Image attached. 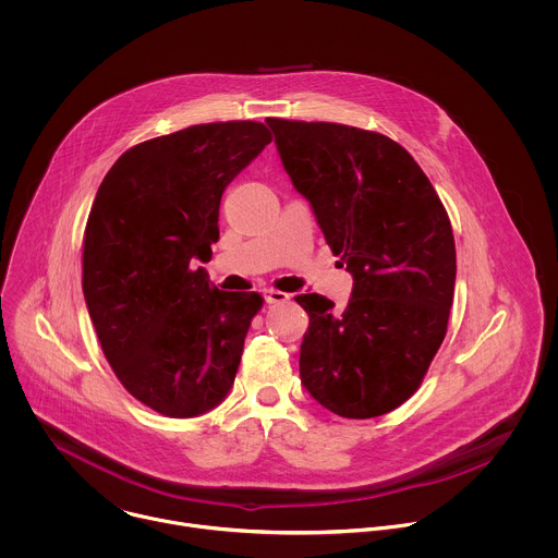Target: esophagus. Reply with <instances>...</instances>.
<instances>
[{
  "instance_id": "obj_1",
  "label": "esophagus",
  "mask_w": 558,
  "mask_h": 558,
  "mask_svg": "<svg viewBox=\"0 0 558 558\" xmlns=\"http://www.w3.org/2000/svg\"><path fill=\"white\" fill-rule=\"evenodd\" d=\"M264 299H266V303L275 305V303H286V301H290V294L279 292V290H266V292H264Z\"/></svg>"
}]
</instances>
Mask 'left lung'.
<instances>
[{"instance_id": "left-lung-1", "label": "left lung", "mask_w": 558, "mask_h": 558, "mask_svg": "<svg viewBox=\"0 0 558 558\" xmlns=\"http://www.w3.org/2000/svg\"><path fill=\"white\" fill-rule=\"evenodd\" d=\"M266 124L326 244L354 277L341 314L322 294L296 296L310 314L301 380L339 416L387 414L416 393L447 335L456 288L449 215L418 162L387 135L335 122Z\"/></svg>"}]
</instances>
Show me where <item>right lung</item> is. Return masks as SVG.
Masks as SVG:
<instances>
[{
  "instance_id": "right-lung-1",
  "label": "right lung",
  "mask_w": 558,
  "mask_h": 558,
  "mask_svg": "<svg viewBox=\"0 0 558 558\" xmlns=\"http://www.w3.org/2000/svg\"><path fill=\"white\" fill-rule=\"evenodd\" d=\"M272 142L262 122L195 124L129 148L100 182L83 232V296L122 387L171 418L208 412L234 385L264 305L226 292L213 257L226 186Z\"/></svg>"
}]
</instances>
